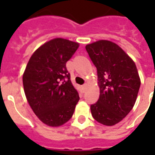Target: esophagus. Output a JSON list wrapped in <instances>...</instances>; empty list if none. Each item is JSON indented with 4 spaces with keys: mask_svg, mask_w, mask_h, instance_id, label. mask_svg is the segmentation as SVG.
Segmentation results:
<instances>
[{
    "mask_svg": "<svg viewBox=\"0 0 155 155\" xmlns=\"http://www.w3.org/2000/svg\"><path fill=\"white\" fill-rule=\"evenodd\" d=\"M86 87H87V84H84L82 85V89H83V91H84L85 89H86Z\"/></svg>",
    "mask_w": 155,
    "mask_h": 155,
    "instance_id": "1",
    "label": "esophagus"
}]
</instances>
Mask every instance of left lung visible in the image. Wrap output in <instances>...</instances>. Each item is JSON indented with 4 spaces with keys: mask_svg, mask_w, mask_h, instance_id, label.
<instances>
[{
    "mask_svg": "<svg viewBox=\"0 0 155 155\" xmlns=\"http://www.w3.org/2000/svg\"><path fill=\"white\" fill-rule=\"evenodd\" d=\"M97 69L100 98L91 105V114L99 123L113 126L133 109L140 86L135 63L121 47L106 40L85 46Z\"/></svg>",
    "mask_w": 155,
    "mask_h": 155,
    "instance_id": "1",
    "label": "left lung"
}]
</instances>
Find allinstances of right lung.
I'll use <instances>...</instances> for the list:
<instances>
[{"label":"right lung","mask_w":155,"mask_h":155,"mask_svg":"<svg viewBox=\"0 0 155 155\" xmlns=\"http://www.w3.org/2000/svg\"><path fill=\"white\" fill-rule=\"evenodd\" d=\"M79 45L66 39H52L32 54L25 67V97L35 115L46 125L61 126L74 114L80 97L65 64Z\"/></svg>","instance_id":"right-lung-1"}]
</instances>
